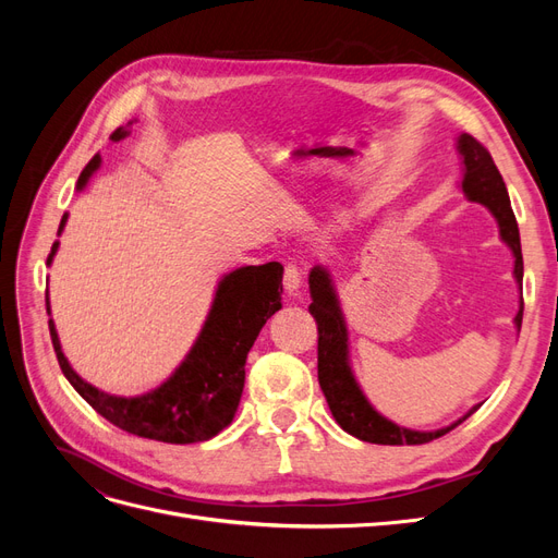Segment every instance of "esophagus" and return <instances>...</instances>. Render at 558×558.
Masks as SVG:
<instances>
[{
	"mask_svg": "<svg viewBox=\"0 0 558 558\" xmlns=\"http://www.w3.org/2000/svg\"><path fill=\"white\" fill-rule=\"evenodd\" d=\"M302 286V272L298 265H286L283 269V289L289 295H295Z\"/></svg>",
	"mask_w": 558,
	"mask_h": 558,
	"instance_id": "1",
	"label": "esophagus"
}]
</instances>
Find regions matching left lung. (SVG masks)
<instances>
[{"instance_id":"8db88e82","label":"left lung","mask_w":558,"mask_h":558,"mask_svg":"<svg viewBox=\"0 0 558 558\" xmlns=\"http://www.w3.org/2000/svg\"><path fill=\"white\" fill-rule=\"evenodd\" d=\"M459 154L463 156V193L468 199L480 202L488 207L496 216L500 228V240L508 244L514 253V279L521 286L523 281V258H521V242H519V228L517 218L510 207V195L505 189V181L498 172V167L492 154L470 134L459 137ZM310 291H312V305L310 312L316 318L318 328V384L324 391L328 408L335 416L337 424L342 426L349 435L359 437L363 442L373 445H426L437 440L445 433L453 430L459 424L480 410L475 404L465 416L453 421L451 426L440 430H410L402 428L393 421L381 416L373 404L363 396L356 377L351 373L349 365V332L344 316L340 310V300H337L335 286L330 272L326 267L316 265L310 275ZM521 316H523V298L521 307L514 316V326L521 330Z\"/></svg>"}]
</instances>
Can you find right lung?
<instances>
[{
  "label": "right lung",
  "mask_w": 558,
  "mask_h": 558,
  "mask_svg": "<svg viewBox=\"0 0 558 558\" xmlns=\"http://www.w3.org/2000/svg\"><path fill=\"white\" fill-rule=\"evenodd\" d=\"M128 137V130L118 128L111 142ZM102 158L93 156L86 170L78 177V191L88 183ZM66 214L60 221L62 232ZM58 244L48 253V265L53 260ZM281 277L279 263L246 265L234 269L218 281L214 305L202 326V332L189 356L174 369V375L162 381L154 391L134 398L109 396L93 384L83 381L72 365L66 363L53 318L48 320L50 340L62 375L70 379L76 393L107 421L132 435L170 445H193L211 440L221 433L238 412L244 388L246 353L267 324V318L281 310ZM46 312L50 302L46 291Z\"/></svg>",
  "instance_id": "1"
}]
</instances>
